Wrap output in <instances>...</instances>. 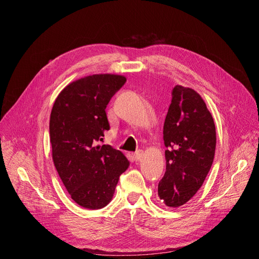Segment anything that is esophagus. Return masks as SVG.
<instances>
[{
	"label": "esophagus",
	"instance_id": "esophagus-1",
	"mask_svg": "<svg viewBox=\"0 0 259 259\" xmlns=\"http://www.w3.org/2000/svg\"><path fill=\"white\" fill-rule=\"evenodd\" d=\"M142 156H143V151H142V150H139V151L133 153V158H134V160H140V159L142 158Z\"/></svg>",
	"mask_w": 259,
	"mask_h": 259
}]
</instances>
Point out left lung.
<instances>
[{
  "mask_svg": "<svg viewBox=\"0 0 259 259\" xmlns=\"http://www.w3.org/2000/svg\"><path fill=\"white\" fill-rule=\"evenodd\" d=\"M164 124L166 172L158 196L176 208L192 198L211 169L216 147L213 117L193 89L175 86Z\"/></svg>",
  "mask_w": 259,
  "mask_h": 259,
  "instance_id": "left-lung-1",
  "label": "left lung"
}]
</instances>
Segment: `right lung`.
I'll return each mask as SVG.
<instances>
[{
  "label": "right lung",
  "instance_id": "add662e5",
  "mask_svg": "<svg viewBox=\"0 0 259 259\" xmlns=\"http://www.w3.org/2000/svg\"><path fill=\"white\" fill-rule=\"evenodd\" d=\"M126 80L115 74L77 79L64 88L52 107L49 132L54 166L71 198L86 209L107 206L129 166L119 150L99 145L110 129L107 105Z\"/></svg>",
  "mask_w": 259,
  "mask_h": 259
}]
</instances>
